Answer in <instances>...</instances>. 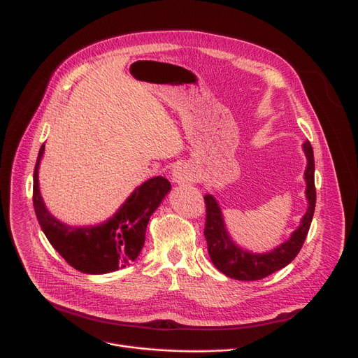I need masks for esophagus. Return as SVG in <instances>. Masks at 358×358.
I'll return each mask as SVG.
<instances>
[{
  "label": "esophagus",
  "mask_w": 358,
  "mask_h": 358,
  "mask_svg": "<svg viewBox=\"0 0 358 358\" xmlns=\"http://www.w3.org/2000/svg\"><path fill=\"white\" fill-rule=\"evenodd\" d=\"M173 180L176 182H193L194 181V174L189 166H176L173 169Z\"/></svg>",
  "instance_id": "obj_1"
}]
</instances>
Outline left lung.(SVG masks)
I'll list each match as a JSON object with an SVG mask.
<instances>
[{"instance_id":"1","label":"left lung","mask_w":358,"mask_h":358,"mask_svg":"<svg viewBox=\"0 0 358 358\" xmlns=\"http://www.w3.org/2000/svg\"><path fill=\"white\" fill-rule=\"evenodd\" d=\"M303 150L308 158V166L305 173L306 180V197L309 201L308 212L305 213L300 227L293 232L289 241L281 243L278 248L267 254H252L243 251L231 241L227 229H224L222 212L215 197L210 194L204 196L206 204V223L204 238L208 241V251L215 267L235 280L252 281L264 278L280 268L286 267L296 258L302 250L303 242L308 236L316 203L315 189V159L310 142L303 145Z\"/></svg>"}]
</instances>
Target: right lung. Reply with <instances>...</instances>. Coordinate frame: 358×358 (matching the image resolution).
<instances>
[{"mask_svg":"<svg viewBox=\"0 0 358 358\" xmlns=\"http://www.w3.org/2000/svg\"><path fill=\"white\" fill-rule=\"evenodd\" d=\"M43 150L45 145L41 146L34 165L33 206L50 245L71 267L85 274H106L134 262L143 248L149 217L171 190V182L164 177L150 178L139 185L106 223L99 227L71 228L46 210L41 197L37 169Z\"/></svg>","mask_w":358,"mask_h":358,"instance_id":"obj_1","label":"right lung"}]
</instances>
